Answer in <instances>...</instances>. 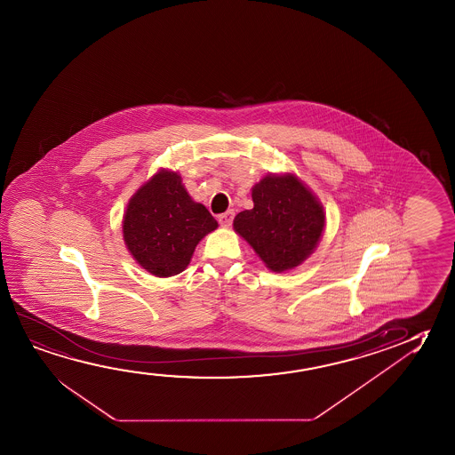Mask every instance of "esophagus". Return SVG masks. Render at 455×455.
Instances as JSON below:
<instances>
[{
	"label": "esophagus",
	"instance_id": "34e87169",
	"mask_svg": "<svg viewBox=\"0 0 455 455\" xmlns=\"http://www.w3.org/2000/svg\"><path fill=\"white\" fill-rule=\"evenodd\" d=\"M233 219H235V212L233 211H227V212L219 216V224L222 225V227H230Z\"/></svg>",
	"mask_w": 455,
	"mask_h": 455
}]
</instances>
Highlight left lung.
I'll return each instance as SVG.
<instances>
[{
    "label": "left lung",
    "instance_id": "left-lung-1",
    "mask_svg": "<svg viewBox=\"0 0 455 455\" xmlns=\"http://www.w3.org/2000/svg\"><path fill=\"white\" fill-rule=\"evenodd\" d=\"M252 210L239 212L235 230L274 273L301 265L322 238L324 212L294 175H267L252 189Z\"/></svg>",
    "mask_w": 455,
    "mask_h": 455
}]
</instances>
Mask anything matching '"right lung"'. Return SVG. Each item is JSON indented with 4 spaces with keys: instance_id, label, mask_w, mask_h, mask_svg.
<instances>
[{
    "instance_id": "1",
    "label": "right lung",
    "mask_w": 455,
    "mask_h": 455,
    "mask_svg": "<svg viewBox=\"0 0 455 455\" xmlns=\"http://www.w3.org/2000/svg\"><path fill=\"white\" fill-rule=\"evenodd\" d=\"M217 222L190 198L175 172L161 170L127 204L123 235L129 252L148 273L170 277L182 273L203 236Z\"/></svg>"
}]
</instances>
